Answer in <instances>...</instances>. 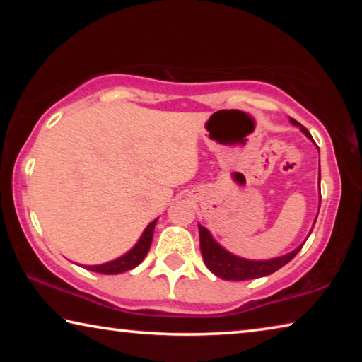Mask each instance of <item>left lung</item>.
Here are the masks:
<instances>
[{"label":"left lung","instance_id":"obj_1","mask_svg":"<svg viewBox=\"0 0 362 362\" xmlns=\"http://www.w3.org/2000/svg\"><path fill=\"white\" fill-rule=\"evenodd\" d=\"M291 122L293 126L300 127V131H302L310 140H313L311 134L306 131L302 124H298V122L292 118H291ZM320 180H321V169H320ZM198 226H199V247H201V254H203V260L206 263V267L209 268L216 276L226 281H246V279L268 276V274H272L274 272H278L279 268H283L286 263H289L305 244V243L300 244V246L297 249H293L292 252L284 254L281 257H274V259L250 260V259H244V257H238L235 254L228 252L222 244H218L216 240H214L211 231L207 230L206 226L203 225H198Z\"/></svg>","mask_w":362,"mask_h":362}]
</instances>
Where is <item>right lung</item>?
Returning a JSON list of instances; mask_svg holds the SVG:
<instances>
[{
  "instance_id": "add662e5",
  "label": "right lung",
  "mask_w": 362,
  "mask_h": 362,
  "mask_svg": "<svg viewBox=\"0 0 362 362\" xmlns=\"http://www.w3.org/2000/svg\"><path fill=\"white\" fill-rule=\"evenodd\" d=\"M156 222H158V218H155L151 223L146 225V228L144 230L142 236H140L139 241L134 244V247L131 250H127L126 254L118 257V259L100 263V265H83V267L86 269H89V272H95V273H102V274H119V273L129 272V269L136 268L139 263H142L145 255L148 254Z\"/></svg>"
}]
</instances>
